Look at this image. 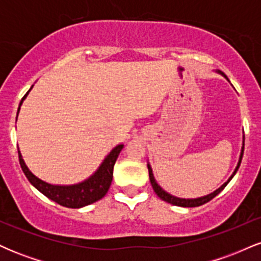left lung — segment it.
Returning <instances> with one entry per match:
<instances>
[{
    "label": "left lung",
    "instance_id": "obj_1",
    "mask_svg": "<svg viewBox=\"0 0 261 261\" xmlns=\"http://www.w3.org/2000/svg\"><path fill=\"white\" fill-rule=\"evenodd\" d=\"M216 72L220 73L221 76H223L224 79H226V80L229 82L228 77H227L226 74H224V73L222 72V71L216 70ZM243 152H244V135H243V142H242V149H241V154H239L238 163H237V167L234 168V170H233L232 175L229 176L228 180H227L226 182H223V184L221 185V187L218 188V189H216V190H215L214 193L207 194V195H205V196L195 197V199H184V197H178V196L172 195V194H169L168 191L164 190V189L162 188L160 184H158L157 180H155V178H154V175H153V170H152V168H151V164H149L148 162H147L149 181H151V185H152V188H153L154 193L157 194V196L160 197V199L163 200V201H166V202H168V203H172V205H175V206H180V207H196V206H201V205H203V203L208 202L210 200L214 199L215 196L218 195V194H220L221 191H222L223 189L226 188V185L228 184V182L230 181V179H232L233 176H234V174L237 173V170H238V168H239V166H241L242 157H243Z\"/></svg>",
    "mask_w": 261,
    "mask_h": 261
}]
</instances>
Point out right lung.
<instances>
[{
  "label": "right lung",
  "instance_id": "obj_1",
  "mask_svg": "<svg viewBox=\"0 0 261 261\" xmlns=\"http://www.w3.org/2000/svg\"><path fill=\"white\" fill-rule=\"evenodd\" d=\"M33 86L31 87L27 94L20 100L19 107H18L17 118L19 114L20 107H22L23 101L32 91ZM124 148L122 143H119L114 147L112 151L106 155L103 162L99 164L97 170L91 176L85 179L83 181L77 182V184H70V185H61V184H50V182L41 180L37 175L33 174L32 170L28 168L25 164L24 160H23L22 153L18 149V155H19V163L22 167L23 173H24L27 179L31 181V184L35 189H38L43 195L49 197L53 201L58 202L59 205L65 206V207L70 208H81L85 207L87 205L98 201L103 197L109 190L110 184L113 180V169L114 164H115L118 155L120 153L121 149Z\"/></svg>",
  "mask_w": 261,
  "mask_h": 261
}]
</instances>
